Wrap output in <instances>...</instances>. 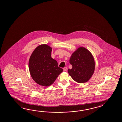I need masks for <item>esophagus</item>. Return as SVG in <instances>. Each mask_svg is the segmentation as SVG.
I'll return each mask as SVG.
<instances>
[{
	"label": "esophagus",
	"mask_w": 122,
	"mask_h": 122,
	"mask_svg": "<svg viewBox=\"0 0 122 122\" xmlns=\"http://www.w3.org/2000/svg\"><path fill=\"white\" fill-rule=\"evenodd\" d=\"M67 68H66V67H65L64 68H63V70L64 71H67Z\"/></svg>",
	"instance_id": "esophagus-1"
}]
</instances>
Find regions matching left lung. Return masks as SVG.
I'll return each instance as SVG.
<instances>
[{"mask_svg":"<svg viewBox=\"0 0 122 122\" xmlns=\"http://www.w3.org/2000/svg\"><path fill=\"white\" fill-rule=\"evenodd\" d=\"M69 62L72 66L68 70L74 81L82 83L88 82L92 76L95 68L94 57L90 51L79 47L71 54Z\"/></svg>","mask_w":122,"mask_h":122,"instance_id":"8db88e82","label":"left lung"}]
</instances>
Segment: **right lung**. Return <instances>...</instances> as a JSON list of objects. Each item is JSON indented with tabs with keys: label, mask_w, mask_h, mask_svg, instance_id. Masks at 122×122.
<instances>
[{
	"label": "right lung",
	"mask_w": 122,
	"mask_h": 122,
	"mask_svg": "<svg viewBox=\"0 0 122 122\" xmlns=\"http://www.w3.org/2000/svg\"><path fill=\"white\" fill-rule=\"evenodd\" d=\"M52 50L47 44L38 46L29 60L28 68L31 78L42 86L52 85L63 71L58 66L57 61L51 57Z\"/></svg>",
	"instance_id": "right-lung-1"
}]
</instances>
